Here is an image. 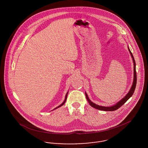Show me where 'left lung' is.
<instances>
[{
    "mask_svg": "<svg viewBox=\"0 0 148 148\" xmlns=\"http://www.w3.org/2000/svg\"><path fill=\"white\" fill-rule=\"evenodd\" d=\"M127 48L129 51V53L131 55V56L133 59V63H134V78H133V84L132 85V87L130 88V89L129 90V91L127 93V95L123 98L121 99L119 101H118V103H116L115 104L113 105V106H101L97 105L95 103H94L93 102H92V101L90 100V99L89 98L88 94H86V92H85V96H86V98L87 99L88 101L89 102L90 106H92V108H94L95 109H98L100 110H103V111H114L117 110L118 109H119L120 106H123L127 100L130 98L133 94L134 90L135 89V87H136V64L134 60V56H133V54L132 53L130 50L129 48V46H127Z\"/></svg>",
    "mask_w": 148,
    "mask_h": 148,
    "instance_id": "1",
    "label": "left lung"
}]
</instances>
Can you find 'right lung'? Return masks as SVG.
Wrapping results in <instances>:
<instances>
[{
	"mask_svg": "<svg viewBox=\"0 0 148 148\" xmlns=\"http://www.w3.org/2000/svg\"><path fill=\"white\" fill-rule=\"evenodd\" d=\"M69 92V91H68ZM68 92H67V93L66 94V95H65V99H64V100L63 102L60 105V106H57L56 107V108H54V109H53V110H55V109H58V108H59V107H60V106H63L64 104V103H65V101H66V98H67V95H68Z\"/></svg>",
	"mask_w": 148,
	"mask_h": 148,
	"instance_id": "right-lung-1",
	"label": "right lung"
}]
</instances>
